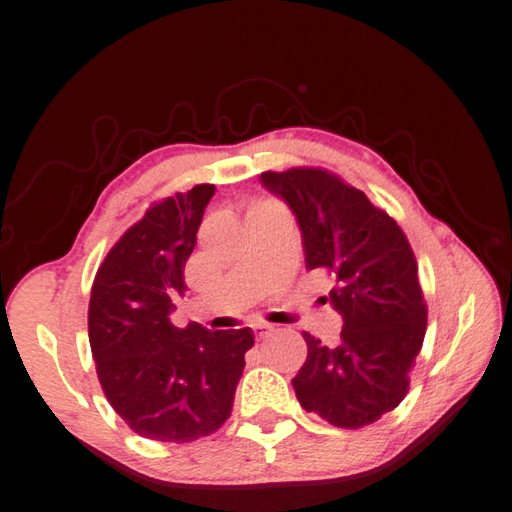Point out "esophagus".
Listing matches in <instances>:
<instances>
[{
  "label": "esophagus",
  "instance_id": "34e87169",
  "mask_svg": "<svg viewBox=\"0 0 512 512\" xmlns=\"http://www.w3.org/2000/svg\"><path fill=\"white\" fill-rule=\"evenodd\" d=\"M252 332H254L256 339H265V336H269V334L274 332V327L272 325H265V323H258V325L252 327Z\"/></svg>",
  "mask_w": 512,
  "mask_h": 512
}]
</instances>
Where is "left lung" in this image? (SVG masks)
<instances>
[{
    "instance_id": "left-lung-1",
    "label": "left lung",
    "mask_w": 512,
    "mask_h": 512,
    "mask_svg": "<svg viewBox=\"0 0 512 512\" xmlns=\"http://www.w3.org/2000/svg\"><path fill=\"white\" fill-rule=\"evenodd\" d=\"M260 182L294 211L305 267L334 278L330 303L343 316L339 345L303 332L307 359L292 379L296 399L336 428L368 426L408 394L426 336L412 247L397 220L330 171H265Z\"/></svg>"
}]
</instances>
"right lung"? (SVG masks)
Masks as SVG:
<instances>
[{"mask_svg": "<svg viewBox=\"0 0 512 512\" xmlns=\"http://www.w3.org/2000/svg\"><path fill=\"white\" fill-rule=\"evenodd\" d=\"M214 185L153 202L98 267L89 301V343L106 399L140 437L187 443L229 419L249 327L209 332L169 321L185 296V263Z\"/></svg>", "mask_w": 512, "mask_h": 512, "instance_id": "obj_1", "label": "right lung"}]
</instances>
